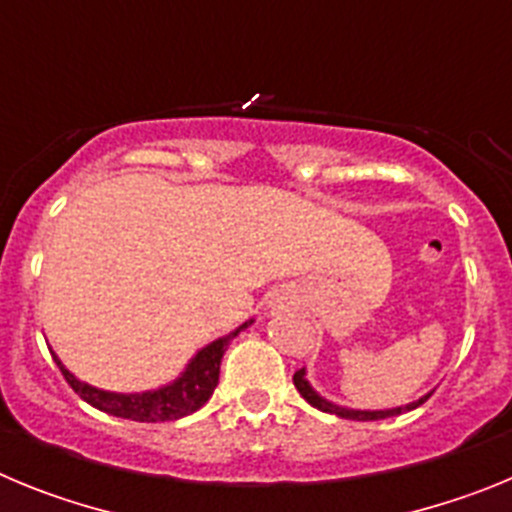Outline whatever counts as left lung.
<instances>
[{"label":"left lung","mask_w":512,"mask_h":512,"mask_svg":"<svg viewBox=\"0 0 512 512\" xmlns=\"http://www.w3.org/2000/svg\"><path fill=\"white\" fill-rule=\"evenodd\" d=\"M295 387L297 392H300L302 397H305L307 402H310L312 408L323 410V413H330V415H338V418H346V420H384V418H392V415H400V413H408V410H415L420 408L428 397L433 395V390L428 392V395H423L420 400L415 402H408V405H400V408H387V410H354V408H346V405H336V402L325 400L323 395H320L315 387L310 384V379H307V369H300V372H295Z\"/></svg>","instance_id":"obj_1"}]
</instances>
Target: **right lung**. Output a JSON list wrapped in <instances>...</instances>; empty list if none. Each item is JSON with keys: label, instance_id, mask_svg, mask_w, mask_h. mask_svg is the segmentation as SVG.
I'll list each match as a JSON object with an SVG mask.
<instances>
[{"label": "right lung", "instance_id": "right-lung-1", "mask_svg": "<svg viewBox=\"0 0 512 512\" xmlns=\"http://www.w3.org/2000/svg\"><path fill=\"white\" fill-rule=\"evenodd\" d=\"M253 320H246L243 325H238L235 330H230L228 336L215 338L212 343L202 346L197 354L189 359V364L184 366V372L174 379V382L158 387V390H146V392H110L99 390L94 384L81 382L79 377L63 366V361L53 354V361L61 369L63 379L71 384V390L81 397L84 402H89L92 408L102 410V413H110L115 418H128L138 420V423H166V420H179L184 415H192L205 405L212 397L217 387V379H220V361L223 354L228 351L230 341H233L243 328H248Z\"/></svg>", "mask_w": 512, "mask_h": 512}]
</instances>
